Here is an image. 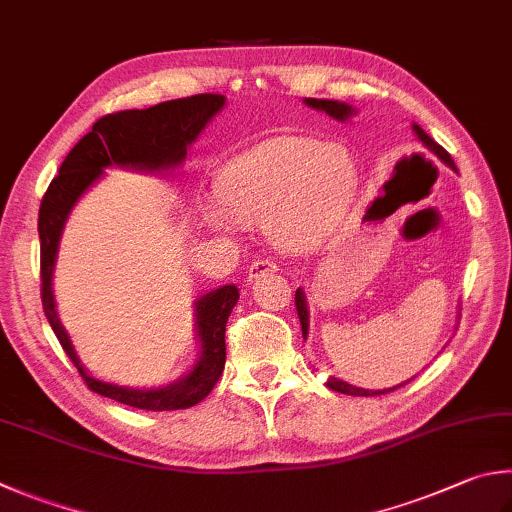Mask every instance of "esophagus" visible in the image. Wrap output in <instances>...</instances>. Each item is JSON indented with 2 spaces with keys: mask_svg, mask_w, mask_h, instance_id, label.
Instances as JSON below:
<instances>
[{
  "mask_svg": "<svg viewBox=\"0 0 512 512\" xmlns=\"http://www.w3.org/2000/svg\"><path fill=\"white\" fill-rule=\"evenodd\" d=\"M277 271H280V266H277L273 259H255V262L248 268V282H253L259 275L277 273Z\"/></svg>",
  "mask_w": 512,
  "mask_h": 512,
  "instance_id": "obj_1",
  "label": "esophagus"
}]
</instances>
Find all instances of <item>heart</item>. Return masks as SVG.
Segmentation results:
<instances>
[{
	"instance_id": "1",
	"label": "heart",
	"mask_w": 512,
	"mask_h": 512,
	"mask_svg": "<svg viewBox=\"0 0 512 512\" xmlns=\"http://www.w3.org/2000/svg\"><path fill=\"white\" fill-rule=\"evenodd\" d=\"M358 167L345 145L280 136L226 163L210 224H262L277 246L300 250L329 237L356 197Z\"/></svg>"
}]
</instances>
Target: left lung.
<instances>
[{
    "mask_svg": "<svg viewBox=\"0 0 512 512\" xmlns=\"http://www.w3.org/2000/svg\"><path fill=\"white\" fill-rule=\"evenodd\" d=\"M306 105L313 107V109H320V111H327L329 116L338 118V120H345L349 114H351V107L345 105V102H338V100H318V98H306ZM414 132L418 136V141H421L427 150L434 152L436 156L443 163H448L454 172H457V165H454L452 156L443 150V147L434 141V138L427 136L421 127L414 125ZM295 309H297V315H300V324H302V336L306 338V333H309V311H306V302H304V293L297 288L295 291ZM410 383V380H407ZM403 383V385H407ZM327 387L333 389V392H340V394H349V396H376V394H387V392H394L396 385L392 389H378V392H369V389H360V387H353L349 383H345V380H338V378H327Z\"/></svg>",
    "mask_w": 512,
    "mask_h": 512,
    "instance_id": "8db88e82",
    "label": "left lung"
}]
</instances>
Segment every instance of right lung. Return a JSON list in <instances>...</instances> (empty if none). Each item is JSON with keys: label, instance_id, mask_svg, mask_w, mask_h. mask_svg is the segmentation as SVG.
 I'll return each mask as SVG.
<instances>
[{"label": "right lung", "instance_id": "right-lung-1", "mask_svg": "<svg viewBox=\"0 0 512 512\" xmlns=\"http://www.w3.org/2000/svg\"><path fill=\"white\" fill-rule=\"evenodd\" d=\"M224 102L226 98L219 94H197L159 102L150 109H125L98 118L91 132L82 136L78 145L67 154V159L60 165V174L46 188L40 203V215H37L40 295L46 320L91 392L114 398V401L136 407V410H185V407L201 403L212 392L226 365V322L232 306L239 300L237 286H221L197 302L203 353L197 367L179 383L159 389H127L100 383L82 369L67 331L62 329L58 313H55L51 275L62 226L73 203L102 174V167L123 165L138 167V170H165V167L179 165L188 154V145L199 136L208 120L224 107Z\"/></svg>", "mask_w": 512, "mask_h": 512}]
</instances>
